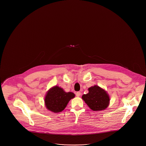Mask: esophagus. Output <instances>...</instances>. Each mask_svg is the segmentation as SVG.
Returning <instances> with one entry per match:
<instances>
[{"label":"esophagus","instance_id":"esophagus-1","mask_svg":"<svg viewBox=\"0 0 146 146\" xmlns=\"http://www.w3.org/2000/svg\"><path fill=\"white\" fill-rule=\"evenodd\" d=\"M80 95H81V93H80V92H79V91H78V92H76V96H77V97H79Z\"/></svg>","mask_w":146,"mask_h":146}]
</instances>
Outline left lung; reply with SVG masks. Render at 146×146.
Segmentation results:
<instances>
[{"label": "left lung", "instance_id": "obj_1", "mask_svg": "<svg viewBox=\"0 0 146 146\" xmlns=\"http://www.w3.org/2000/svg\"><path fill=\"white\" fill-rule=\"evenodd\" d=\"M89 92L84 94L82 98L89 107L94 111L104 110L110 104V98L107 92L97 85L88 89Z\"/></svg>", "mask_w": 146, "mask_h": 146}]
</instances>
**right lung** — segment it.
Returning a JSON list of instances; mask_svg holds the SVG:
<instances>
[{"instance_id": "obj_1", "label": "right lung", "mask_w": 146, "mask_h": 146, "mask_svg": "<svg viewBox=\"0 0 146 146\" xmlns=\"http://www.w3.org/2000/svg\"><path fill=\"white\" fill-rule=\"evenodd\" d=\"M74 97V93L66 92L62 88L55 86L47 92L44 102L48 110L54 113H58L64 110L70 100Z\"/></svg>"}]
</instances>
